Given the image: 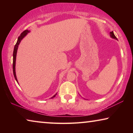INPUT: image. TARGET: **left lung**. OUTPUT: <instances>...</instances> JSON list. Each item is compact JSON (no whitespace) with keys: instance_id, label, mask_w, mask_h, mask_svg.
<instances>
[{"instance_id":"1","label":"left lung","mask_w":133,"mask_h":133,"mask_svg":"<svg viewBox=\"0 0 133 133\" xmlns=\"http://www.w3.org/2000/svg\"><path fill=\"white\" fill-rule=\"evenodd\" d=\"M110 36H111L112 38H113V39H115L116 40H117V37H116V36L114 35L113 31H111V32L110 33Z\"/></svg>"}]
</instances>
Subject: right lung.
<instances>
[{
	"instance_id": "right-lung-1",
	"label": "right lung",
	"mask_w": 133,
	"mask_h": 133,
	"mask_svg": "<svg viewBox=\"0 0 133 133\" xmlns=\"http://www.w3.org/2000/svg\"><path fill=\"white\" fill-rule=\"evenodd\" d=\"M29 32V31L28 30H25L24 31H23V32H22L21 35L19 36V37H18V39H17V41L16 42V43L15 46V48H14V50H13V75H14V77L15 78L16 80V82L18 83L17 82V77H16V72H15V64H16V53H17V48H18V46H19V44L20 43V42H21V40H22V39L25 36L28 34V33ZM57 94H56L55 96L53 97H51V98H53V97H55L56 96V95Z\"/></svg>"
}]
</instances>
